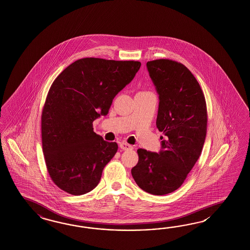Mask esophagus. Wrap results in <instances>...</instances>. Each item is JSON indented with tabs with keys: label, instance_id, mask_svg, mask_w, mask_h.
Instances as JSON below:
<instances>
[{
	"label": "esophagus",
	"instance_id": "obj_1",
	"mask_svg": "<svg viewBox=\"0 0 250 250\" xmlns=\"http://www.w3.org/2000/svg\"><path fill=\"white\" fill-rule=\"evenodd\" d=\"M120 148L123 150H132V149H133V147H132L130 144H128V143H121V144H120Z\"/></svg>",
	"mask_w": 250,
	"mask_h": 250
}]
</instances>
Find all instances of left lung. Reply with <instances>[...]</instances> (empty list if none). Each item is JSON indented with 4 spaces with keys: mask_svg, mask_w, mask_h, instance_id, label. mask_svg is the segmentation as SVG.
I'll return each instance as SVG.
<instances>
[{
    "mask_svg": "<svg viewBox=\"0 0 250 250\" xmlns=\"http://www.w3.org/2000/svg\"><path fill=\"white\" fill-rule=\"evenodd\" d=\"M159 94L156 126L164 133L162 150H137L139 162L131 169L143 191L164 195L177 190L201 155L207 129L205 95L185 64L170 59L147 62Z\"/></svg>",
    "mask_w": 250,
    "mask_h": 250,
    "instance_id": "8db88e82",
    "label": "left lung"
}]
</instances>
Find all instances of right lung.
<instances>
[{
	"mask_svg": "<svg viewBox=\"0 0 250 250\" xmlns=\"http://www.w3.org/2000/svg\"><path fill=\"white\" fill-rule=\"evenodd\" d=\"M141 64L86 57L68 65L51 85L41 117L42 145L49 176L61 190L81 195L99 185L118 144L96 134L93 122L108 113Z\"/></svg>",
	"mask_w": 250,
	"mask_h": 250,
	"instance_id": "add662e5",
	"label": "right lung"
}]
</instances>
